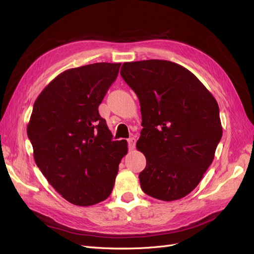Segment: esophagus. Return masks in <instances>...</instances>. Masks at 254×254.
<instances>
[{
	"mask_svg": "<svg viewBox=\"0 0 254 254\" xmlns=\"http://www.w3.org/2000/svg\"><path fill=\"white\" fill-rule=\"evenodd\" d=\"M135 139L134 137H130V139H128V148H129V150H132V149H134V147H135Z\"/></svg>",
	"mask_w": 254,
	"mask_h": 254,
	"instance_id": "esophagus-1",
	"label": "esophagus"
}]
</instances>
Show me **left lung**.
<instances>
[{
  "label": "left lung",
  "instance_id": "obj_1",
  "mask_svg": "<svg viewBox=\"0 0 254 254\" xmlns=\"http://www.w3.org/2000/svg\"><path fill=\"white\" fill-rule=\"evenodd\" d=\"M121 75L140 101L136 148L146 167L141 189L159 200L186 197L212 164L222 135L216 99L188 68L167 60L123 64Z\"/></svg>",
  "mask_w": 254,
  "mask_h": 254
}]
</instances>
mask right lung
<instances>
[{
  "mask_svg": "<svg viewBox=\"0 0 254 254\" xmlns=\"http://www.w3.org/2000/svg\"><path fill=\"white\" fill-rule=\"evenodd\" d=\"M121 64L98 63L59 74L37 97L27 135L37 166L56 191L75 205L109 197L126 140L113 141L98 106Z\"/></svg>",
  "mask_w": 254,
  "mask_h": 254,
  "instance_id": "1",
  "label": "right lung"
}]
</instances>
